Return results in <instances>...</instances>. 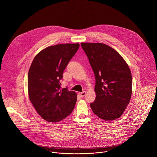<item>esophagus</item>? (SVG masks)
<instances>
[{
    "label": "esophagus",
    "instance_id": "1",
    "mask_svg": "<svg viewBox=\"0 0 157 157\" xmlns=\"http://www.w3.org/2000/svg\"><path fill=\"white\" fill-rule=\"evenodd\" d=\"M79 95L81 98L84 97L85 95H86V91H83V92H81V93H79Z\"/></svg>",
    "mask_w": 157,
    "mask_h": 157
}]
</instances>
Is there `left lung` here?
Returning a JSON list of instances; mask_svg holds the SVG:
<instances>
[{
  "label": "left lung",
  "mask_w": 157,
  "mask_h": 157,
  "mask_svg": "<svg viewBox=\"0 0 157 157\" xmlns=\"http://www.w3.org/2000/svg\"><path fill=\"white\" fill-rule=\"evenodd\" d=\"M96 78L93 113L104 121L120 117L128 104L132 89L129 67L114 49L101 43H81Z\"/></svg>",
  "instance_id": "left-lung-1"
}]
</instances>
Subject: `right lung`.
Listing matches in <instances>:
<instances>
[{"label": "right lung", "mask_w": 157, "mask_h": 157, "mask_svg": "<svg viewBox=\"0 0 157 157\" xmlns=\"http://www.w3.org/2000/svg\"><path fill=\"white\" fill-rule=\"evenodd\" d=\"M79 43L59 44L41 50L33 59L28 73L29 99L38 114L45 121L57 122L73 110L77 94L61 89L60 80Z\"/></svg>", "instance_id": "add662e5"}]
</instances>
